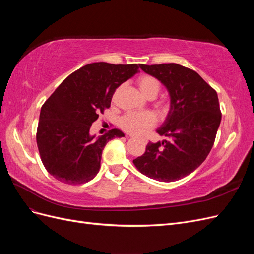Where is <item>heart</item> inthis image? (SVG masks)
I'll list each match as a JSON object with an SVG mask.
<instances>
[{
  "label": "heart",
  "mask_w": 254,
  "mask_h": 254,
  "mask_svg": "<svg viewBox=\"0 0 254 254\" xmlns=\"http://www.w3.org/2000/svg\"><path fill=\"white\" fill-rule=\"evenodd\" d=\"M137 87H139L142 94L148 98H153L158 95L161 89L160 81L153 77L151 75L144 74L141 75L136 80ZM168 102L165 99H161L157 103V107L162 111H166L168 109ZM157 124V117L155 113L150 111H142V112H129L123 115L120 120V126L125 131L142 135L150 130L153 126Z\"/></svg>",
  "instance_id": "heart-1"
}]
</instances>
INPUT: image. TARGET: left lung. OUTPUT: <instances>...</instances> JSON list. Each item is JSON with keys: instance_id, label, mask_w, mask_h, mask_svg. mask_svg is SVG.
Wrapping results in <instances>:
<instances>
[{"instance_id": "obj_1", "label": "left lung", "mask_w": 254, "mask_h": 254, "mask_svg": "<svg viewBox=\"0 0 254 254\" xmlns=\"http://www.w3.org/2000/svg\"><path fill=\"white\" fill-rule=\"evenodd\" d=\"M140 67L167 88L171 110L160 135L164 142L148 143L141 157L133 160L143 175L162 182L184 178L209 155L221 121L216 91L191 68L177 64Z\"/></svg>"}]
</instances>
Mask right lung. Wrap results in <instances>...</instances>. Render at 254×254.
Returning a JSON list of instances; mask_svg holds the SVG:
<instances>
[{
	"label": "right lung",
	"instance_id": "right-lung-1",
	"mask_svg": "<svg viewBox=\"0 0 254 254\" xmlns=\"http://www.w3.org/2000/svg\"><path fill=\"white\" fill-rule=\"evenodd\" d=\"M139 67L136 64L83 65L68 75L45 101L36 140L45 170L54 178L76 186L97 175L106 144L124 133L111 129L95 139L89 133L92 123L110 108L115 90Z\"/></svg>",
	"mask_w": 254,
	"mask_h": 254
}]
</instances>
